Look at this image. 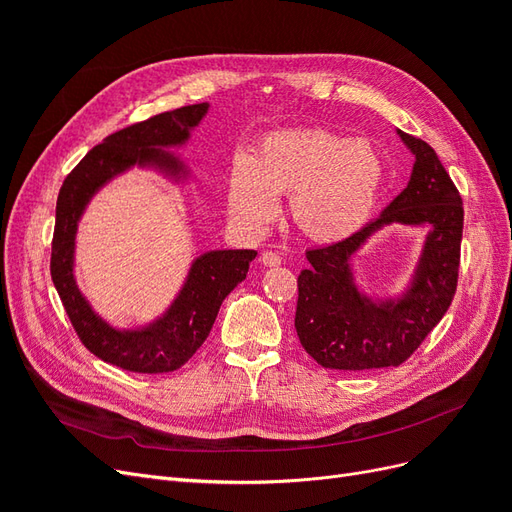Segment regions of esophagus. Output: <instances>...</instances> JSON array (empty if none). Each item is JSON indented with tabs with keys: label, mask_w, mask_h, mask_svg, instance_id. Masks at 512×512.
<instances>
[{
	"label": "esophagus",
	"mask_w": 512,
	"mask_h": 512,
	"mask_svg": "<svg viewBox=\"0 0 512 512\" xmlns=\"http://www.w3.org/2000/svg\"><path fill=\"white\" fill-rule=\"evenodd\" d=\"M260 262L265 267H277V265H282V258H280V254H275V252H262Z\"/></svg>",
	"instance_id": "esophagus-1"
}]
</instances>
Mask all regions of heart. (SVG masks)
I'll return each instance as SVG.
<instances>
[{"mask_svg": "<svg viewBox=\"0 0 512 512\" xmlns=\"http://www.w3.org/2000/svg\"><path fill=\"white\" fill-rule=\"evenodd\" d=\"M382 160L367 141L322 128H288L262 136L252 156L228 168V211L237 226L260 232L290 194V215L309 239L344 241L374 213Z\"/></svg>", "mask_w": 512, "mask_h": 512, "instance_id": "obj_1", "label": "heart"}]
</instances>
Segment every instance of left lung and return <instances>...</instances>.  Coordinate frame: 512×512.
<instances>
[{"mask_svg": "<svg viewBox=\"0 0 512 512\" xmlns=\"http://www.w3.org/2000/svg\"><path fill=\"white\" fill-rule=\"evenodd\" d=\"M414 156L410 181L374 222L352 237L307 250L299 275L294 329L305 352L327 369L365 371L397 367L421 346L451 305L457 290L463 207L438 153L397 130ZM391 223L427 225L424 250L399 298L371 300L358 290L351 256Z\"/></svg>", "mask_w": 512, "mask_h": 512, "instance_id": "8db88e82", "label": "left lung"}]
</instances>
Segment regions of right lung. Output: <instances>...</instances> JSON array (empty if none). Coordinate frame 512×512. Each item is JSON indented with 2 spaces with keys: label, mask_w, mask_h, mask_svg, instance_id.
<instances>
[{
  "label": "right lung",
  "mask_w": 512,
  "mask_h": 512,
  "mask_svg": "<svg viewBox=\"0 0 512 512\" xmlns=\"http://www.w3.org/2000/svg\"><path fill=\"white\" fill-rule=\"evenodd\" d=\"M209 111V102L166 111L134 123L91 149L66 177L57 196L51 245V277L76 335L104 363L136 374H166L192 359L209 337L220 305L241 284L254 250H211L194 258L183 288L166 312L138 329H115L100 318L74 280V245L81 215L104 185L126 170L153 168L170 181L190 170L170 147H183Z\"/></svg>",
  "instance_id": "1"
}]
</instances>
